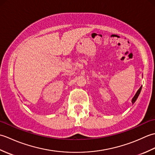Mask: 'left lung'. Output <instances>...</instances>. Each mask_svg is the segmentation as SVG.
<instances>
[{
	"label": "left lung",
	"mask_w": 155,
	"mask_h": 155,
	"mask_svg": "<svg viewBox=\"0 0 155 155\" xmlns=\"http://www.w3.org/2000/svg\"><path fill=\"white\" fill-rule=\"evenodd\" d=\"M141 88H142V87H140L139 89L137 91V93H136L135 95H134V96L133 97V98H132V103H133V104H134V102H135V101H136V100L137 99L138 97H139V94H140V93Z\"/></svg>",
	"instance_id": "left-lung-1"
}]
</instances>
